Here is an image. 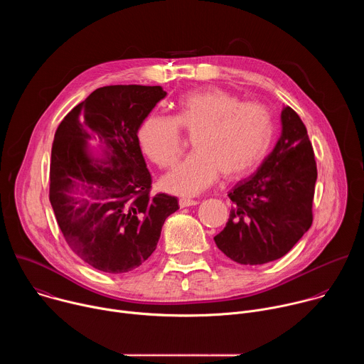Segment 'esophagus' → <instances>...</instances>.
Returning <instances> with one entry per match:
<instances>
[{
	"instance_id": "esophagus-1",
	"label": "esophagus",
	"mask_w": 364,
	"mask_h": 364,
	"mask_svg": "<svg viewBox=\"0 0 364 364\" xmlns=\"http://www.w3.org/2000/svg\"><path fill=\"white\" fill-rule=\"evenodd\" d=\"M178 204H180V207H190V205L198 204V201H197V200H193V198H180V200H178Z\"/></svg>"
}]
</instances>
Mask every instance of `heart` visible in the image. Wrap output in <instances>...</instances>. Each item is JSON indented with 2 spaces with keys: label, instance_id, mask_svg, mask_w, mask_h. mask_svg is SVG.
I'll use <instances>...</instances> for the list:
<instances>
[{
  "label": "heart",
  "instance_id": "obj_1",
  "mask_svg": "<svg viewBox=\"0 0 364 364\" xmlns=\"http://www.w3.org/2000/svg\"><path fill=\"white\" fill-rule=\"evenodd\" d=\"M193 135L194 152L161 180L164 190L194 196L215 184L220 174L239 178L265 157L274 135L269 111L255 102H242L220 89L191 92L178 102L174 118L148 115L138 138L152 163L174 166L183 148L178 127Z\"/></svg>",
  "mask_w": 364,
  "mask_h": 364
}]
</instances>
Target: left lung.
<instances>
[{
	"label": "left lung",
	"instance_id": "1",
	"mask_svg": "<svg viewBox=\"0 0 364 364\" xmlns=\"http://www.w3.org/2000/svg\"><path fill=\"white\" fill-rule=\"evenodd\" d=\"M281 135L252 176L230 191L233 205L218 247L242 265H262L287 255L313 223L317 166L298 114H281Z\"/></svg>",
	"mask_w": 364,
	"mask_h": 364
}]
</instances>
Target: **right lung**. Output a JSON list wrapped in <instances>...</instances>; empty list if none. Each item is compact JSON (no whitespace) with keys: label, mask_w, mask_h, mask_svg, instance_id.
<instances>
[{"label":"right lung","mask_w":364,"mask_h":364,"mask_svg":"<svg viewBox=\"0 0 364 364\" xmlns=\"http://www.w3.org/2000/svg\"><path fill=\"white\" fill-rule=\"evenodd\" d=\"M166 96L161 86L99 87L55 134L51 207L72 250L102 272L139 268L157 247L166 219L178 210L177 197L149 194L138 139L142 121Z\"/></svg>","instance_id":"1"}]
</instances>
